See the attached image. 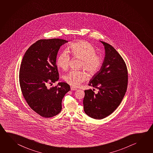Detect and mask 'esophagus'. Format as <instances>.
<instances>
[{
  "label": "esophagus",
  "instance_id": "obj_1",
  "mask_svg": "<svg viewBox=\"0 0 153 153\" xmlns=\"http://www.w3.org/2000/svg\"><path fill=\"white\" fill-rule=\"evenodd\" d=\"M77 90V88H76L75 87L71 86V91H76V90Z\"/></svg>",
  "mask_w": 153,
  "mask_h": 153
}]
</instances>
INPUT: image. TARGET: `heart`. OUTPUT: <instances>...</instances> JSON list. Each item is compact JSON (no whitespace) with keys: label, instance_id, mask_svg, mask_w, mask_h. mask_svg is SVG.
Segmentation results:
<instances>
[{"label":"heart","instance_id":"1","mask_svg":"<svg viewBox=\"0 0 153 153\" xmlns=\"http://www.w3.org/2000/svg\"><path fill=\"white\" fill-rule=\"evenodd\" d=\"M68 51L74 57L82 59L80 68H84L91 75H94L102 68L104 59L101 55L96 54V50L91 43L80 41L72 43ZM70 56L67 51L61 52L57 57L56 64L62 70H67L70 65ZM88 77L83 70H72L64 76L65 82L70 85L78 86Z\"/></svg>","mask_w":153,"mask_h":153}]
</instances>
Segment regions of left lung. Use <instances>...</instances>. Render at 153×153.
Segmentation results:
<instances>
[{
  "mask_svg": "<svg viewBox=\"0 0 153 153\" xmlns=\"http://www.w3.org/2000/svg\"><path fill=\"white\" fill-rule=\"evenodd\" d=\"M105 55L102 68L92 78L88 85L99 90H85L83 99L84 112L95 119H102L113 112L125 94L128 83V71L120 55L112 46L100 41Z\"/></svg>",
  "mask_w": 153,
  "mask_h": 153,
  "instance_id": "1",
  "label": "left lung"
}]
</instances>
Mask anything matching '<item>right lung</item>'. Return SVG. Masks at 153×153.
Listing matches in <instances>:
<instances>
[{
  "mask_svg": "<svg viewBox=\"0 0 153 153\" xmlns=\"http://www.w3.org/2000/svg\"><path fill=\"white\" fill-rule=\"evenodd\" d=\"M68 41L59 39L37 41L26 51L19 70V83L22 95L30 107L38 114L51 118L62 110V101L70 91L69 84L59 82L56 59L60 47Z\"/></svg>",
  "mask_w": 153,
  "mask_h": 153,
  "instance_id": "add662e5",
  "label": "right lung"
}]
</instances>
